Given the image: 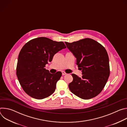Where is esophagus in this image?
Listing matches in <instances>:
<instances>
[{"label": "esophagus", "mask_w": 127, "mask_h": 127, "mask_svg": "<svg viewBox=\"0 0 127 127\" xmlns=\"http://www.w3.org/2000/svg\"><path fill=\"white\" fill-rule=\"evenodd\" d=\"M62 75H65L67 74V73H65L64 71H62Z\"/></svg>", "instance_id": "1"}]
</instances>
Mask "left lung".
<instances>
[{"instance_id":"left-lung-1","label":"left lung","mask_w":127,"mask_h":127,"mask_svg":"<svg viewBox=\"0 0 127 127\" xmlns=\"http://www.w3.org/2000/svg\"><path fill=\"white\" fill-rule=\"evenodd\" d=\"M76 58L82 77L72 74L70 91L78 97L88 99L97 96L103 89L110 75L109 58L105 48L95 40L85 38L73 43L65 42Z\"/></svg>"}]
</instances>
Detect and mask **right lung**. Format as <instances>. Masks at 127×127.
<instances>
[{
  "instance_id": "obj_1",
  "label": "right lung",
  "mask_w": 127,
  "mask_h": 127,
  "mask_svg": "<svg viewBox=\"0 0 127 127\" xmlns=\"http://www.w3.org/2000/svg\"><path fill=\"white\" fill-rule=\"evenodd\" d=\"M66 48L63 42L54 41L46 37L32 39L23 46L18 57L16 75L27 94L41 99L55 92L62 73L58 71L51 74L45 67L52 61L56 53Z\"/></svg>"
}]
</instances>
